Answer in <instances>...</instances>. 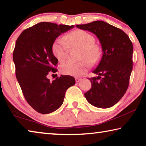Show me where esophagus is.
Segmentation results:
<instances>
[{"label": "esophagus", "instance_id": "1", "mask_svg": "<svg viewBox=\"0 0 146 146\" xmlns=\"http://www.w3.org/2000/svg\"><path fill=\"white\" fill-rule=\"evenodd\" d=\"M81 80H82V79L80 78H75V81H76V82H79Z\"/></svg>", "mask_w": 146, "mask_h": 146}]
</instances>
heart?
Wrapping results in <instances>:
<instances>
[{
    "label": "heart",
    "instance_id": "heart-1",
    "mask_svg": "<svg viewBox=\"0 0 146 146\" xmlns=\"http://www.w3.org/2000/svg\"><path fill=\"white\" fill-rule=\"evenodd\" d=\"M95 42V39L92 35L82 29H76L66 35L64 40L56 38L52 45V51L58 61L63 62L68 58L69 48L79 47L82 49L80 59L86 58L90 62L95 63L101 55L99 47ZM88 64L86 61L78 63L68 61L62 64L60 70L64 75L80 76L88 70Z\"/></svg>",
    "mask_w": 146,
    "mask_h": 146
}]
</instances>
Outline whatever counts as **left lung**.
<instances>
[{
    "label": "left lung",
    "instance_id": "left-lung-1",
    "mask_svg": "<svg viewBox=\"0 0 146 146\" xmlns=\"http://www.w3.org/2000/svg\"><path fill=\"white\" fill-rule=\"evenodd\" d=\"M76 26L95 34L103 52L99 64L92 71L97 76L88 78L91 88L84 93L86 100L97 108L112 107L122 98L129 86L133 70L131 41L122 30L104 21Z\"/></svg>",
    "mask_w": 146,
    "mask_h": 146
}]
</instances>
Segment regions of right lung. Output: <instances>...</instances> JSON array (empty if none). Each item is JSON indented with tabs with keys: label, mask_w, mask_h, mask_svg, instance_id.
<instances>
[{
	"label": "right lung",
	"mask_w": 146,
	"mask_h": 146,
	"mask_svg": "<svg viewBox=\"0 0 146 146\" xmlns=\"http://www.w3.org/2000/svg\"><path fill=\"white\" fill-rule=\"evenodd\" d=\"M74 27L40 23L24 30L17 38L13 58L15 74L24 98L36 111L48 114L60 107L68 89L75 85L74 77L61 75L52 82L47 75L55 73L58 60L52 45L56 38Z\"/></svg>",
	"instance_id": "1"
}]
</instances>
